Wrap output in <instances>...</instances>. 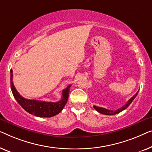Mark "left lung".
Masks as SVG:
<instances>
[{"mask_svg": "<svg viewBox=\"0 0 152 152\" xmlns=\"http://www.w3.org/2000/svg\"><path fill=\"white\" fill-rule=\"evenodd\" d=\"M138 91H137L136 92V94L133 97H132L130 99L128 100V101L127 102V103H126L125 105H124L123 107H121L120 109H118V110H107V109H104V108H102V107H97V106H94V108L97 111V112H98L99 113H100V114H104V115H114V114H118V113H120L121 112H122V111L125 110L126 108H127L128 107H129V105L130 104L132 103V101L134 100V98H135L136 97V96H137L138 94Z\"/></svg>", "mask_w": 152, "mask_h": 152, "instance_id": "8db88e82", "label": "left lung"}]
</instances>
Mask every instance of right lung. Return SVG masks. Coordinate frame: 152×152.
Instances as JSON below:
<instances>
[{"label": "right lung", "instance_id": "obj_1", "mask_svg": "<svg viewBox=\"0 0 152 152\" xmlns=\"http://www.w3.org/2000/svg\"><path fill=\"white\" fill-rule=\"evenodd\" d=\"M13 71L10 70V80H11V89L13 95L18 102L19 104L24 109V110L29 113L38 117H52L56 116L63 110L65 104L67 103L68 96H69V88L71 85H69L67 88L62 91V98L58 102H45L39 101L36 100H29L23 98L22 96L19 94V93L15 88L13 84Z\"/></svg>", "mask_w": 152, "mask_h": 152}]
</instances>
